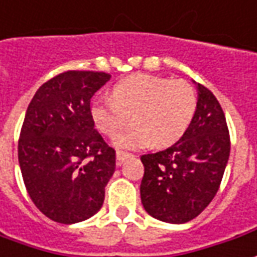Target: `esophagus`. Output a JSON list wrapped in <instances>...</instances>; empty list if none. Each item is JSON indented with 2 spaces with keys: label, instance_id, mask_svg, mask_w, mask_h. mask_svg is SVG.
<instances>
[{
  "label": "esophagus",
  "instance_id": "1",
  "mask_svg": "<svg viewBox=\"0 0 257 257\" xmlns=\"http://www.w3.org/2000/svg\"><path fill=\"white\" fill-rule=\"evenodd\" d=\"M131 156V153H126V152H122V151H116V165L119 166L123 163V160L125 159H128Z\"/></svg>",
  "mask_w": 257,
  "mask_h": 257
}]
</instances>
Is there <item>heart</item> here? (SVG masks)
<instances>
[{
  "label": "heart",
  "instance_id": "heart-1",
  "mask_svg": "<svg viewBox=\"0 0 257 257\" xmlns=\"http://www.w3.org/2000/svg\"><path fill=\"white\" fill-rule=\"evenodd\" d=\"M197 111V94L184 80L152 74H135L112 88V98L101 97L92 102L95 128L114 136L128 122L132 125L114 138L122 149H139L151 143L167 148L186 134Z\"/></svg>",
  "mask_w": 257,
  "mask_h": 257
}]
</instances>
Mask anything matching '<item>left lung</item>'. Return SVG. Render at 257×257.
I'll return each mask as SVG.
<instances>
[{"label": "left lung", "instance_id": "obj_1", "mask_svg": "<svg viewBox=\"0 0 257 257\" xmlns=\"http://www.w3.org/2000/svg\"><path fill=\"white\" fill-rule=\"evenodd\" d=\"M194 118L173 146L143 155L141 198L146 212L163 222L184 224L200 215L221 186L231 152L225 114L215 95L197 84Z\"/></svg>", "mask_w": 257, "mask_h": 257}]
</instances>
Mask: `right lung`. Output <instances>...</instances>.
<instances>
[{
  "label": "right lung",
  "mask_w": 257,
  "mask_h": 257,
  "mask_svg": "<svg viewBox=\"0 0 257 257\" xmlns=\"http://www.w3.org/2000/svg\"><path fill=\"white\" fill-rule=\"evenodd\" d=\"M111 78L104 71L69 70L33 95L18 142L26 191L42 214L76 224L102 207L115 172V151L94 129L91 97Z\"/></svg>",
  "instance_id": "obj_1"
}]
</instances>
